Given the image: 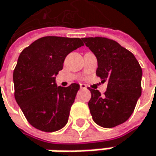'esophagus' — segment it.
<instances>
[{"instance_id": "1", "label": "esophagus", "mask_w": 156, "mask_h": 156, "mask_svg": "<svg viewBox=\"0 0 156 156\" xmlns=\"http://www.w3.org/2000/svg\"><path fill=\"white\" fill-rule=\"evenodd\" d=\"M80 88H81V89H83V90H85V89H87V86H86L85 84L82 83V84H80Z\"/></svg>"}]
</instances>
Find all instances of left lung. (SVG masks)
Masks as SVG:
<instances>
[{"label":"left lung","mask_w":156,"mask_h":156,"mask_svg":"<svg viewBox=\"0 0 156 156\" xmlns=\"http://www.w3.org/2000/svg\"><path fill=\"white\" fill-rule=\"evenodd\" d=\"M83 41L97 57V76L108 83L104 95L89 89L92 119L102 127L119 126L132 115L141 95L142 68L130 51L112 39L95 37H83Z\"/></svg>","instance_id":"obj_1"}]
</instances>
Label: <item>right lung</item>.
Segmentation results:
<instances>
[{
  "label": "right lung",
  "instance_id": "obj_1",
  "mask_svg": "<svg viewBox=\"0 0 156 156\" xmlns=\"http://www.w3.org/2000/svg\"><path fill=\"white\" fill-rule=\"evenodd\" d=\"M82 46L78 37L48 36L20 53L13 71L14 96L32 127L54 132L66 125L80 85L56 86L55 75L63 69L66 55Z\"/></svg>",
  "mask_w": 156,
  "mask_h": 156
}]
</instances>
